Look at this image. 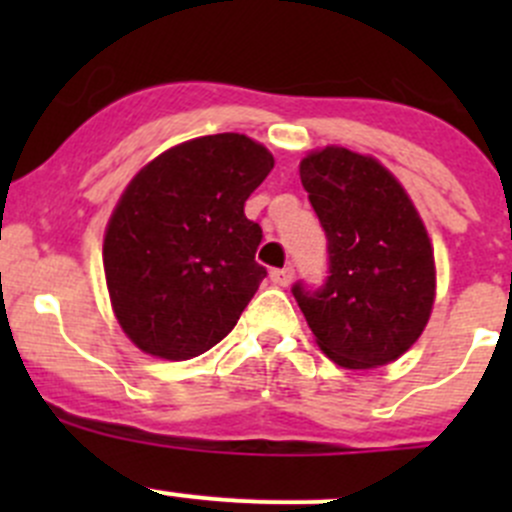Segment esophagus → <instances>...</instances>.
<instances>
[{"mask_svg":"<svg viewBox=\"0 0 512 512\" xmlns=\"http://www.w3.org/2000/svg\"><path fill=\"white\" fill-rule=\"evenodd\" d=\"M270 277H272V282H275L277 287H287L289 282H292L294 270H292V267H280V270H272Z\"/></svg>","mask_w":512,"mask_h":512,"instance_id":"obj_1","label":"esophagus"}]
</instances>
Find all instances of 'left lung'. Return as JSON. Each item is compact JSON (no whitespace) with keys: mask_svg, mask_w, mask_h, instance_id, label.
<instances>
[{"mask_svg":"<svg viewBox=\"0 0 512 512\" xmlns=\"http://www.w3.org/2000/svg\"><path fill=\"white\" fill-rule=\"evenodd\" d=\"M299 178L327 235L329 277L292 287L319 349L344 369H376L409 352L431 317L436 265L399 180L339 146L309 153Z\"/></svg>","mask_w":512,"mask_h":512,"instance_id":"obj_1","label":"left lung"}]
</instances>
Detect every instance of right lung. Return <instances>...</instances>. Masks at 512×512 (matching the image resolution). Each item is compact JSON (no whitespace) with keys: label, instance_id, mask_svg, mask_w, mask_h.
Masks as SVG:
<instances>
[{"label":"right lung","instance_id":"1","mask_svg":"<svg viewBox=\"0 0 512 512\" xmlns=\"http://www.w3.org/2000/svg\"><path fill=\"white\" fill-rule=\"evenodd\" d=\"M275 158L242 133L193 138L128 183L103 237L118 324L138 349L183 361L225 339L267 270L245 200Z\"/></svg>","mask_w":512,"mask_h":512}]
</instances>
